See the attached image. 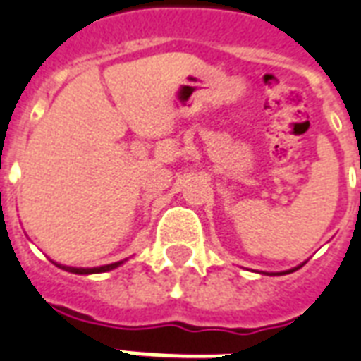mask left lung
I'll return each instance as SVG.
<instances>
[{
	"label": "left lung",
	"mask_w": 361,
	"mask_h": 361,
	"mask_svg": "<svg viewBox=\"0 0 361 361\" xmlns=\"http://www.w3.org/2000/svg\"><path fill=\"white\" fill-rule=\"evenodd\" d=\"M297 269H299V267H295V269H290V271H286V272H280V274H290V272L297 271Z\"/></svg>",
	"instance_id": "left-lung-1"
}]
</instances>
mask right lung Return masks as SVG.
Wrapping results in <instances>:
<instances>
[{
	"label": "right lung",
	"mask_w": 361,
	"mask_h": 361,
	"mask_svg": "<svg viewBox=\"0 0 361 361\" xmlns=\"http://www.w3.org/2000/svg\"><path fill=\"white\" fill-rule=\"evenodd\" d=\"M123 261H117V263H111V265H102V267H92V269H79V267H66V265H59V263H54V265H59L60 269H64L68 272H73V274H96V272H107L111 271V269H117Z\"/></svg>",
	"instance_id": "right-lung-1"
}]
</instances>
